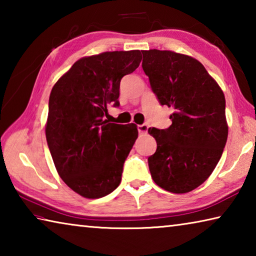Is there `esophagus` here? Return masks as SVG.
<instances>
[{
    "label": "esophagus",
    "instance_id": "esophagus-1",
    "mask_svg": "<svg viewBox=\"0 0 256 256\" xmlns=\"http://www.w3.org/2000/svg\"><path fill=\"white\" fill-rule=\"evenodd\" d=\"M138 131L140 134H144L148 131V125L142 124V125H138Z\"/></svg>",
    "mask_w": 256,
    "mask_h": 256
}]
</instances>
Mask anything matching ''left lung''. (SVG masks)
Wrapping results in <instances>:
<instances>
[{
  "label": "left lung",
  "mask_w": 256,
  "mask_h": 256,
  "mask_svg": "<svg viewBox=\"0 0 256 256\" xmlns=\"http://www.w3.org/2000/svg\"><path fill=\"white\" fill-rule=\"evenodd\" d=\"M142 68L162 105L172 107V125L150 128L157 150L148 158L151 177L168 192L183 194L209 178L228 136L224 92L192 56L142 50Z\"/></svg>",
  "instance_id": "8db88e82"
}]
</instances>
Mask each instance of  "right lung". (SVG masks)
Returning a JSON list of instances; mask_svg holds the SVG:
<instances>
[{
	"label": "right lung",
	"instance_id": "add662e5",
	"mask_svg": "<svg viewBox=\"0 0 256 256\" xmlns=\"http://www.w3.org/2000/svg\"><path fill=\"white\" fill-rule=\"evenodd\" d=\"M141 52L115 50L84 56L50 92L45 133L56 170L86 198L112 193L120 183L138 126L102 120L107 105L118 106L120 82L140 66Z\"/></svg>",
	"mask_w": 256,
	"mask_h": 256
}]
</instances>
